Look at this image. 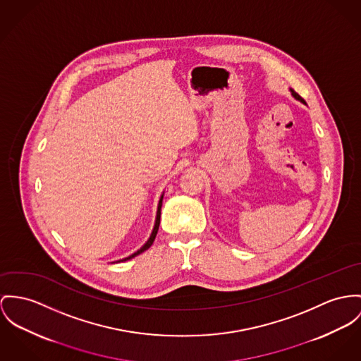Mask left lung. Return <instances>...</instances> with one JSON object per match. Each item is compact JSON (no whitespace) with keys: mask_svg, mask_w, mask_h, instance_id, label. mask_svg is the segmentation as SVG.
I'll list each match as a JSON object with an SVG mask.
<instances>
[{"mask_svg":"<svg viewBox=\"0 0 361 361\" xmlns=\"http://www.w3.org/2000/svg\"><path fill=\"white\" fill-rule=\"evenodd\" d=\"M290 90H291V94H293V96H294V97H295V99H297V100H300V102H302V103H305V102H304V99H302V97H301V96H300V94H298V93H297V92H294V90H293V89H290Z\"/></svg>","mask_w":361,"mask_h":361,"instance_id":"1","label":"left lung"}]
</instances>
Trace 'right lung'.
<instances>
[{
  "mask_svg": "<svg viewBox=\"0 0 361 361\" xmlns=\"http://www.w3.org/2000/svg\"><path fill=\"white\" fill-rule=\"evenodd\" d=\"M162 200H164V194L161 196V199H159V203H158V210H157V219H155V225H154V229H152V233H151V236H149V239L145 242V245L141 247V249L137 250L136 252H133L132 255H129V257H126V258H123V259H119V261H116V262H121V261H128V259H132L133 257H136V255H139L141 254L142 251H145V250L149 249L151 247V245L154 243V240H155V238H157V233H158V229H159V222H161V207H162Z\"/></svg>",
  "mask_w": 361,
  "mask_h": 361,
  "instance_id": "add662e5",
  "label": "right lung"
}]
</instances>
